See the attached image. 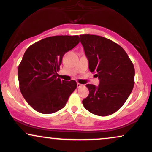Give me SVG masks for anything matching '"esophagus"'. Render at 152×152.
I'll return each instance as SVG.
<instances>
[{
    "label": "esophagus",
    "mask_w": 152,
    "mask_h": 152,
    "mask_svg": "<svg viewBox=\"0 0 152 152\" xmlns=\"http://www.w3.org/2000/svg\"><path fill=\"white\" fill-rule=\"evenodd\" d=\"M83 85H81V84L79 83H77V88H80Z\"/></svg>",
    "instance_id": "esophagus-1"
}]
</instances>
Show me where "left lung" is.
<instances>
[{
    "label": "left lung",
    "mask_w": 152,
    "mask_h": 152,
    "mask_svg": "<svg viewBox=\"0 0 152 152\" xmlns=\"http://www.w3.org/2000/svg\"><path fill=\"white\" fill-rule=\"evenodd\" d=\"M80 43L89 62V69L97 72V87L87 84L89 95L83 107L97 116H106L121 107L134 87L135 68L121 46L102 36L80 35Z\"/></svg>",
    "instance_id": "1"
}]
</instances>
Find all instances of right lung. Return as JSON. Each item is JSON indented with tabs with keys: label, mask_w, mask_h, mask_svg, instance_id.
<instances>
[{
	"label": "right lung",
	"mask_w": 152,
	"mask_h": 152,
	"mask_svg": "<svg viewBox=\"0 0 152 152\" xmlns=\"http://www.w3.org/2000/svg\"><path fill=\"white\" fill-rule=\"evenodd\" d=\"M79 43L78 36L48 37L30 45L18 66L21 93L27 103L41 114L64 108L77 87L74 80L57 77L62 57Z\"/></svg>",
	"instance_id": "right-lung-1"
}]
</instances>
